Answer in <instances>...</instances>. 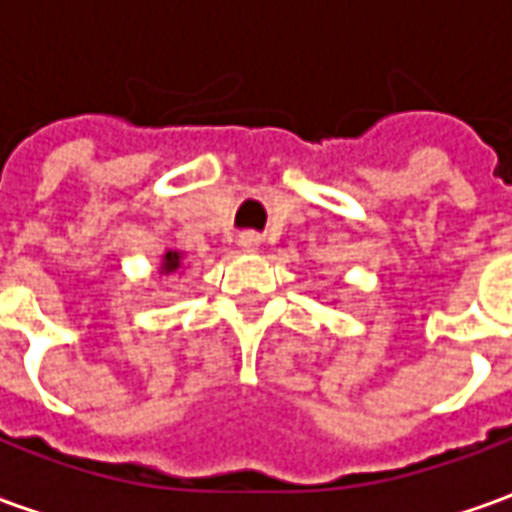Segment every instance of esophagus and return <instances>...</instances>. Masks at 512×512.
Instances as JSON below:
<instances>
[{"label": "esophagus", "mask_w": 512, "mask_h": 512, "mask_svg": "<svg viewBox=\"0 0 512 512\" xmlns=\"http://www.w3.org/2000/svg\"><path fill=\"white\" fill-rule=\"evenodd\" d=\"M260 244H263V238L257 233H241L238 235V246L244 249V252H257L260 249Z\"/></svg>", "instance_id": "obj_1"}]
</instances>
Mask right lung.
Segmentation results:
<instances>
[{"label":"right lung","instance_id":"obj_1","mask_svg":"<svg viewBox=\"0 0 512 512\" xmlns=\"http://www.w3.org/2000/svg\"><path fill=\"white\" fill-rule=\"evenodd\" d=\"M183 257H186V252H180V249H164L161 263H158L156 268L158 277H169V274H178V271H183Z\"/></svg>","mask_w":512,"mask_h":512}]
</instances>
